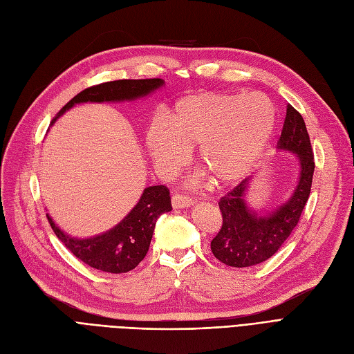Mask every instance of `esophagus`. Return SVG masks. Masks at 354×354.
<instances>
[{"label": "esophagus", "mask_w": 354, "mask_h": 354, "mask_svg": "<svg viewBox=\"0 0 354 354\" xmlns=\"http://www.w3.org/2000/svg\"><path fill=\"white\" fill-rule=\"evenodd\" d=\"M194 204V200L189 197H185V195H179L175 194L172 197V207L174 208H185V207H191Z\"/></svg>", "instance_id": "34e87169"}]
</instances>
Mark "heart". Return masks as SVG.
<instances>
[{"instance_id":"1","label":"heart","mask_w":354,"mask_h":354,"mask_svg":"<svg viewBox=\"0 0 354 354\" xmlns=\"http://www.w3.org/2000/svg\"><path fill=\"white\" fill-rule=\"evenodd\" d=\"M276 108L263 93H200L176 102L165 124L146 134L153 162L175 170L195 149L197 162L218 185L242 179L263 154L276 127Z\"/></svg>"}]
</instances>
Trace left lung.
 Masks as SVG:
<instances>
[{"label": "left lung", "instance_id": "left-lung-1", "mask_svg": "<svg viewBox=\"0 0 354 354\" xmlns=\"http://www.w3.org/2000/svg\"><path fill=\"white\" fill-rule=\"evenodd\" d=\"M277 150L296 154L299 162L297 184L289 198L272 210L255 212L246 203L254 178L248 176L218 201L223 225L212 241V252L229 267H252L271 258L289 239L306 205L315 162L304 118L292 104H287Z\"/></svg>", "mask_w": 354, "mask_h": 354}]
</instances>
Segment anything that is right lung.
Returning <instances> with one entry per match:
<instances>
[{"instance_id":"add662e5","label":"right lung","mask_w":354,"mask_h":354,"mask_svg":"<svg viewBox=\"0 0 354 354\" xmlns=\"http://www.w3.org/2000/svg\"><path fill=\"white\" fill-rule=\"evenodd\" d=\"M163 84L162 78H146V80H116L91 86L65 104L52 120L50 125L78 103L133 102L154 93ZM170 210L172 204H170L169 189L165 185H154L142 191L138 203L120 223L96 236L74 238L61 230L49 214L46 217L57 238L84 264L104 272L121 274L134 270L144 259L149 251L157 218Z\"/></svg>"}]
</instances>
